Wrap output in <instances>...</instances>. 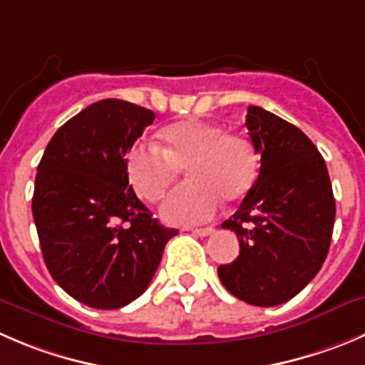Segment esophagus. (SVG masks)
I'll return each mask as SVG.
<instances>
[{
  "label": "esophagus",
  "instance_id": "obj_1",
  "mask_svg": "<svg viewBox=\"0 0 365 365\" xmlns=\"http://www.w3.org/2000/svg\"><path fill=\"white\" fill-rule=\"evenodd\" d=\"M190 232H192L194 235L207 237V235H210L212 232H214V228H212V226H207V228H194V230H190Z\"/></svg>",
  "mask_w": 365,
  "mask_h": 365
}]
</instances>
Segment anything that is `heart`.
<instances>
[{"instance_id":"b5f03b06","label":"heart","mask_w":365,"mask_h":365,"mask_svg":"<svg viewBox=\"0 0 365 365\" xmlns=\"http://www.w3.org/2000/svg\"><path fill=\"white\" fill-rule=\"evenodd\" d=\"M162 146L137 143L125 157L132 189L144 201L160 200L185 169L190 182L176 187L162 203L160 214L171 225L208 221L221 200L239 201L258 178V153L240 133L225 132L200 119L168 125L160 132Z\"/></svg>"}]
</instances>
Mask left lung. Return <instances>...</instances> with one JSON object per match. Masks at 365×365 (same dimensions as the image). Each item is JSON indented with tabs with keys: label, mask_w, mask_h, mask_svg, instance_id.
<instances>
[{
	"label": "left lung",
	"mask_w": 365,
	"mask_h": 365,
	"mask_svg": "<svg viewBox=\"0 0 365 365\" xmlns=\"http://www.w3.org/2000/svg\"><path fill=\"white\" fill-rule=\"evenodd\" d=\"M260 175L221 228L239 239V257L219 265L235 298L277 307L319 272L331 242L335 200L327 164L312 140L285 119L250 105L246 114Z\"/></svg>",
	"instance_id": "1"
}]
</instances>
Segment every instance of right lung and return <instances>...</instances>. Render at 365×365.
Masks as SVG:
<instances>
[{
  "mask_svg": "<svg viewBox=\"0 0 365 365\" xmlns=\"http://www.w3.org/2000/svg\"><path fill=\"white\" fill-rule=\"evenodd\" d=\"M155 114L101 100L56 130L37 168L31 212L46 267L76 302L114 310L150 285L175 228L135 196L125 155Z\"/></svg>",
  "mask_w": 365,
  "mask_h": 365,
  "instance_id": "right-lung-1",
  "label": "right lung"
}]
</instances>
